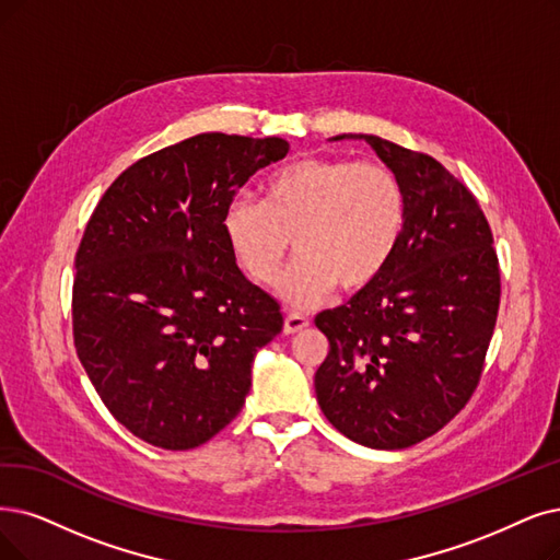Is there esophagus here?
I'll use <instances>...</instances> for the list:
<instances>
[{
	"label": "esophagus",
	"mask_w": 560,
	"mask_h": 560,
	"mask_svg": "<svg viewBox=\"0 0 560 560\" xmlns=\"http://www.w3.org/2000/svg\"><path fill=\"white\" fill-rule=\"evenodd\" d=\"M307 324H310L307 317L299 315V312H289V315L284 317V332H287V335H294V332L307 328Z\"/></svg>",
	"instance_id": "34e87169"
}]
</instances>
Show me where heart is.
Instances as JSON below:
<instances>
[{
  "label": "heart",
  "instance_id": "heart-1",
  "mask_svg": "<svg viewBox=\"0 0 560 560\" xmlns=\"http://www.w3.org/2000/svg\"><path fill=\"white\" fill-rule=\"evenodd\" d=\"M405 188L382 163L303 159L276 170L264 199L236 197L222 230L253 282L271 284L292 250L280 292L299 307L324 301L335 284L361 292L390 261L405 230Z\"/></svg>",
  "mask_w": 560,
  "mask_h": 560
}]
</instances>
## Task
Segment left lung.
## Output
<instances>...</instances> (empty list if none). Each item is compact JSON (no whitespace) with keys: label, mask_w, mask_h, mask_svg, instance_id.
I'll use <instances>...</instances> for the list:
<instances>
[{"label":"left lung","mask_w":560,"mask_h":560,"mask_svg":"<svg viewBox=\"0 0 560 560\" xmlns=\"http://www.w3.org/2000/svg\"><path fill=\"white\" fill-rule=\"evenodd\" d=\"M365 140L399 178L405 230L378 278L315 324L330 342L315 374L335 430L376 451L436 434L478 388L501 303L489 222L474 192L432 155Z\"/></svg>","instance_id":"left-lung-1"}]
</instances>
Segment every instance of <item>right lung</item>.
<instances>
[{
  "label": "right lung",
  "instance_id": "add662e5",
  "mask_svg": "<svg viewBox=\"0 0 560 560\" xmlns=\"http://www.w3.org/2000/svg\"><path fill=\"white\" fill-rule=\"evenodd\" d=\"M280 138L202 132L124 170L75 255L73 340L107 411L165 451L207 443L238 416L280 305L245 278L222 218L282 161Z\"/></svg>",
  "mask_w": 560,
  "mask_h": 560
}]
</instances>
